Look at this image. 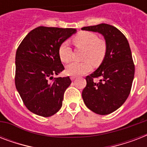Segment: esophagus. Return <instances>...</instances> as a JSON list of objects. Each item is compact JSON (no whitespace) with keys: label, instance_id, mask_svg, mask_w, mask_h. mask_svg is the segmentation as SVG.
<instances>
[{"label":"esophagus","instance_id":"34e87169","mask_svg":"<svg viewBox=\"0 0 147 147\" xmlns=\"http://www.w3.org/2000/svg\"><path fill=\"white\" fill-rule=\"evenodd\" d=\"M70 78H71V80H74V79H76V76H71Z\"/></svg>","mask_w":147,"mask_h":147}]
</instances>
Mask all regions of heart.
<instances>
[{
  "label": "heart",
  "instance_id": "obj_1",
  "mask_svg": "<svg viewBox=\"0 0 147 147\" xmlns=\"http://www.w3.org/2000/svg\"><path fill=\"white\" fill-rule=\"evenodd\" d=\"M75 47L85 49L82 59L85 62H71L66 66V73L69 76H81L92 70V64L99 65L106 55L107 42L100 39L96 33L90 31H81L72 39ZM58 53L61 61L69 62L72 57V50L69 42L64 41L60 44Z\"/></svg>",
  "mask_w": 147,
  "mask_h": 147
}]
</instances>
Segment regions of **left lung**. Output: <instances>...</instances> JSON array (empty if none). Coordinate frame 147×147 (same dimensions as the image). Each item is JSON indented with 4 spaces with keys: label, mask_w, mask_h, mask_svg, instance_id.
I'll return each instance as SVG.
<instances>
[{
    "label": "left lung",
    "mask_w": 147,
    "mask_h": 147,
    "mask_svg": "<svg viewBox=\"0 0 147 147\" xmlns=\"http://www.w3.org/2000/svg\"><path fill=\"white\" fill-rule=\"evenodd\" d=\"M82 30L101 33L107 46L101 65L85 78L87 84L82 94L83 100L94 113L111 114L125 102L132 87L135 66L130 45L125 36L109 24L85 26ZM96 78L100 80L96 82Z\"/></svg>",
    "instance_id": "1"
}]
</instances>
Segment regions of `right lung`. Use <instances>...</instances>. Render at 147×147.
Listing matches in <instances>:
<instances>
[{"mask_svg":"<svg viewBox=\"0 0 147 147\" xmlns=\"http://www.w3.org/2000/svg\"><path fill=\"white\" fill-rule=\"evenodd\" d=\"M76 29L39 26L22 40L15 58V85L26 108L50 117L61 108L69 76L53 78L65 69L58 49Z\"/></svg>","mask_w":147,"mask_h":147,"instance_id":"obj_1","label":"right lung"}]
</instances>
